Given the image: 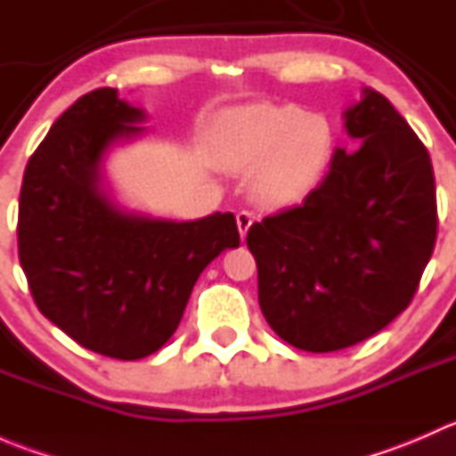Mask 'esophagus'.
<instances>
[{"label":"esophagus","mask_w":456,"mask_h":456,"mask_svg":"<svg viewBox=\"0 0 456 456\" xmlns=\"http://www.w3.org/2000/svg\"><path fill=\"white\" fill-rule=\"evenodd\" d=\"M254 220H256V214H254V211H249V209H242V211H238V214H236L238 232H240L242 238L247 236V232H249V227L254 224Z\"/></svg>","instance_id":"esophagus-1"}]
</instances>
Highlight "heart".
Returning a JSON list of instances; mask_svg holds the SVG:
<instances>
[{
    "label": "heart",
    "mask_w": 456,
    "mask_h": 456,
    "mask_svg": "<svg viewBox=\"0 0 456 456\" xmlns=\"http://www.w3.org/2000/svg\"><path fill=\"white\" fill-rule=\"evenodd\" d=\"M224 156L238 167L260 165L257 194L273 205L305 199L320 183L335 150L333 126L324 114L300 105H247L218 123Z\"/></svg>",
    "instance_id": "1"
}]
</instances>
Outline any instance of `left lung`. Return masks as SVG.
<instances>
[{
  "mask_svg": "<svg viewBox=\"0 0 456 456\" xmlns=\"http://www.w3.org/2000/svg\"><path fill=\"white\" fill-rule=\"evenodd\" d=\"M355 151L338 150L324 181L247 233L257 300L300 351L333 353L388 326L415 297L436 240L430 154L379 92L344 112Z\"/></svg>",
  "mask_w": 456,
  "mask_h": 456,
  "instance_id": "left-lung-1",
  "label": "left lung"
}]
</instances>
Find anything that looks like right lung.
Segmentation results:
<instances>
[{
	"label": "right lung",
	"instance_id": "add662e5",
	"mask_svg": "<svg viewBox=\"0 0 456 456\" xmlns=\"http://www.w3.org/2000/svg\"><path fill=\"white\" fill-rule=\"evenodd\" d=\"M142 110L99 87L50 127L24 172L20 262L37 309L84 348L114 360L159 351L196 280L240 245L233 214L174 223L117 209L99 187L101 156L142 132Z\"/></svg>",
	"mask_w": 456,
	"mask_h": 456
}]
</instances>
